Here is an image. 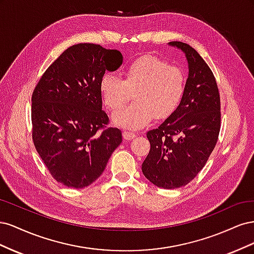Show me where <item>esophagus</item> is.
Returning a JSON list of instances; mask_svg holds the SVG:
<instances>
[{
  "label": "esophagus",
  "mask_w": 254,
  "mask_h": 254,
  "mask_svg": "<svg viewBox=\"0 0 254 254\" xmlns=\"http://www.w3.org/2000/svg\"><path fill=\"white\" fill-rule=\"evenodd\" d=\"M123 136H124L125 140H131L136 136V134L132 131H127V130H125V131L123 132Z\"/></svg>",
  "instance_id": "esophagus-1"
}]
</instances>
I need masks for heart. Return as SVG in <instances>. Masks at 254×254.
I'll use <instances>...</instances> for the list:
<instances>
[{
	"instance_id": "heart-1",
	"label": "heart",
	"mask_w": 254,
	"mask_h": 254,
	"mask_svg": "<svg viewBox=\"0 0 254 254\" xmlns=\"http://www.w3.org/2000/svg\"><path fill=\"white\" fill-rule=\"evenodd\" d=\"M104 104L121 109L133 93L134 103L113 115L114 124L141 128L155 117L167 119L178 108L186 92V75L180 67L153 56L133 60L122 72V79L105 73L99 83Z\"/></svg>"
}]
</instances>
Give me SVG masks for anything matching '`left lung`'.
<instances>
[{"label":"left lung","instance_id":"8db88e82","mask_svg":"<svg viewBox=\"0 0 254 254\" xmlns=\"http://www.w3.org/2000/svg\"><path fill=\"white\" fill-rule=\"evenodd\" d=\"M189 64L186 92L177 110L149 130V153L144 176L162 189H178L193 180L205 165L220 130V97L211 68L189 44L172 41Z\"/></svg>","mask_w":254,"mask_h":254}]
</instances>
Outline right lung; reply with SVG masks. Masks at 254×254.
<instances>
[{"instance_id": "1", "label": "right lung", "mask_w": 254, "mask_h": 254, "mask_svg": "<svg viewBox=\"0 0 254 254\" xmlns=\"http://www.w3.org/2000/svg\"><path fill=\"white\" fill-rule=\"evenodd\" d=\"M122 64L118 50L75 44L48 67L33 92L35 147L53 178L67 188L93 183L122 143L119 128H106L109 119L99 91L106 70Z\"/></svg>"}]
</instances>
